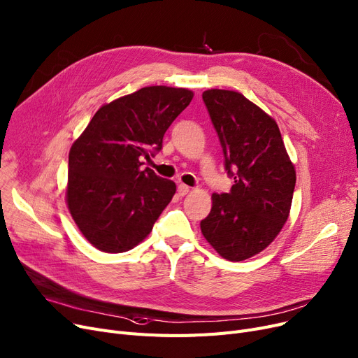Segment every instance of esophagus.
Segmentation results:
<instances>
[{
  "mask_svg": "<svg viewBox=\"0 0 358 358\" xmlns=\"http://www.w3.org/2000/svg\"><path fill=\"white\" fill-rule=\"evenodd\" d=\"M190 192V187H189V185H185V184H178V194L180 196H185V194H187Z\"/></svg>",
  "mask_w": 358,
  "mask_h": 358,
  "instance_id": "1",
  "label": "esophagus"
}]
</instances>
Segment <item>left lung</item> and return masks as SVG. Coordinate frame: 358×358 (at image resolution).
<instances>
[{
    "instance_id": "obj_1",
    "label": "left lung",
    "mask_w": 358,
    "mask_h": 358,
    "mask_svg": "<svg viewBox=\"0 0 358 358\" xmlns=\"http://www.w3.org/2000/svg\"><path fill=\"white\" fill-rule=\"evenodd\" d=\"M203 102L222 146L234 184L213 193L201 234L224 259L240 262L260 253L288 220L295 187L278 124L234 90H205Z\"/></svg>"
}]
</instances>
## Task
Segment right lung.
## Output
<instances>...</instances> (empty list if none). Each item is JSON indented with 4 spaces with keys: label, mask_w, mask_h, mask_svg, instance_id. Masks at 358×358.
<instances>
[{
    "label": "right lung",
    "mask_w": 358,
    "mask_h": 358,
    "mask_svg": "<svg viewBox=\"0 0 358 358\" xmlns=\"http://www.w3.org/2000/svg\"><path fill=\"white\" fill-rule=\"evenodd\" d=\"M193 92L149 86L101 106L69 155L67 205L85 238L106 253L143 241L176 194V182L142 168L162 149Z\"/></svg>",
    "instance_id": "add662e5"
}]
</instances>
